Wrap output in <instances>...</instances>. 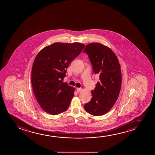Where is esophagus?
I'll return each instance as SVG.
<instances>
[{
  "label": "esophagus",
  "mask_w": 155,
  "mask_h": 155,
  "mask_svg": "<svg viewBox=\"0 0 155 155\" xmlns=\"http://www.w3.org/2000/svg\"><path fill=\"white\" fill-rule=\"evenodd\" d=\"M82 91V89L81 88H77V91L78 93H79V92H81V91Z\"/></svg>",
  "instance_id": "esophagus-1"
}]
</instances>
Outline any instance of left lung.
<instances>
[{"label":"left lung","mask_w":155,"mask_h":155,"mask_svg":"<svg viewBox=\"0 0 155 155\" xmlns=\"http://www.w3.org/2000/svg\"><path fill=\"white\" fill-rule=\"evenodd\" d=\"M84 52L88 55L94 72L99 76V81L91 91V101L84 108L94 116L103 115L112 108L119 97L122 84L120 65L114 52L100 43H89Z\"/></svg>","instance_id":"8db88e82"}]
</instances>
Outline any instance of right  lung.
I'll use <instances>...</instances> for the list:
<instances>
[{
  "instance_id": "add662e5",
  "label": "right lung",
  "mask_w": 155,
  "mask_h": 155,
  "mask_svg": "<svg viewBox=\"0 0 155 155\" xmlns=\"http://www.w3.org/2000/svg\"><path fill=\"white\" fill-rule=\"evenodd\" d=\"M85 47L81 43H54L36 55L31 83L35 97L45 112L55 115L68 110L74 88L63 81L70 62Z\"/></svg>"
}]
</instances>
